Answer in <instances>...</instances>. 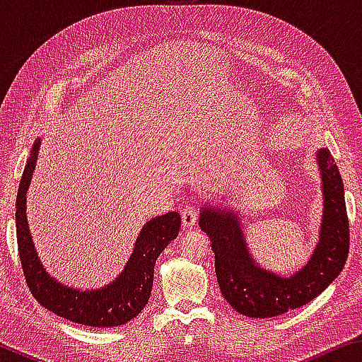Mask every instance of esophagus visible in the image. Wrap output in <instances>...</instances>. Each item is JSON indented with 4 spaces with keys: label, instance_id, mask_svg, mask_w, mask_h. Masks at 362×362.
<instances>
[{
    "label": "esophagus",
    "instance_id": "34e87169",
    "mask_svg": "<svg viewBox=\"0 0 362 362\" xmlns=\"http://www.w3.org/2000/svg\"><path fill=\"white\" fill-rule=\"evenodd\" d=\"M196 220H198V212H196L194 207L187 206L185 209L182 211V223L185 228H193L196 225Z\"/></svg>",
    "mask_w": 362,
    "mask_h": 362
}]
</instances>
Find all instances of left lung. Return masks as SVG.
Returning a JSON list of instances; mask_svg holds the SVG:
<instances>
[{"label":"left lung","mask_w":362,"mask_h":362,"mask_svg":"<svg viewBox=\"0 0 362 362\" xmlns=\"http://www.w3.org/2000/svg\"><path fill=\"white\" fill-rule=\"evenodd\" d=\"M321 177L322 217L310 259L289 276L269 272L250 254L241 212L230 206L203 203L199 226L216 254L217 283L238 313L273 317L300 308L320 296L339 276L350 249L345 193L339 168L327 148L316 150Z\"/></svg>","instance_id":"obj_1"}]
</instances>
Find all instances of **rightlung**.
I'll return each mask as SVG.
<instances>
[{
    "mask_svg": "<svg viewBox=\"0 0 362 362\" xmlns=\"http://www.w3.org/2000/svg\"><path fill=\"white\" fill-rule=\"evenodd\" d=\"M41 139H36L23 169L16 199L17 246L27 284L41 306L71 322L90 327H118L136 317L148 303L155 263L180 230V214L150 218L140 230L132 254L112 283L100 289H76L60 283L42 265L27 218V192L32 183Z\"/></svg>",
    "mask_w": 362,
    "mask_h": 362,
    "instance_id": "obj_1",
    "label": "right lung"
}]
</instances>
